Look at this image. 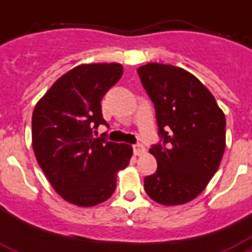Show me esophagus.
I'll use <instances>...</instances> for the list:
<instances>
[{
    "instance_id": "obj_1",
    "label": "esophagus",
    "mask_w": 252,
    "mask_h": 252,
    "mask_svg": "<svg viewBox=\"0 0 252 252\" xmlns=\"http://www.w3.org/2000/svg\"><path fill=\"white\" fill-rule=\"evenodd\" d=\"M133 152L136 156H142V154L145 153V146L141 145V144L133 145Z\"/></svg>"
}]
</instances>
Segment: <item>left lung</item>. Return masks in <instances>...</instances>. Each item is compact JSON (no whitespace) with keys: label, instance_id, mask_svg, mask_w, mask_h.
<instances>
[{"label":"left lung","instance_id":"8db88e82","mask_svg":"<svg viewBox=\"0 0 252 252\" xmlns=\"http://www.w3.org/2000/svg\"><path fill=\"white\" fill-rule=\"evenodd\" d=\"M137 72L154 103L163 140V145L150 148L158 167L144 179V188L158 204H186L219 170L226 146L225 114L211 91L184 69L149 63Z\"/></svg>","mask_w":252,"mask_h":252}]
</instances>
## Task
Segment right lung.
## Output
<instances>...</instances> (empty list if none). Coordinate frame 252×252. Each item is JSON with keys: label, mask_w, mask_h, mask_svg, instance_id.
I'll use <instances>...</instances> for the list:
<instances>
[{"label": "right lung", "mask_w": 252, "mask_h": 252, "mask_svg": "<svg viewBox=\"0 0 252 252\" xmlns=\"http://www.w3.org/2000/svg\"><path fill=\"white\" fill-rule=\"evenodd\" d=\"M123 76L118 63L81 64L49 87L32 112V148L55 191L77 207H94L116 189L118 171L133 154L126 144L94 138L100 100Z\"/></svg>", "instance_id": "obj_1"}]
</instances>
